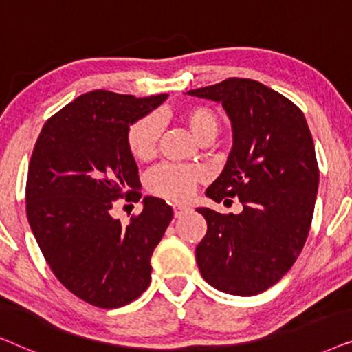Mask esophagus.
<instances>
[{
    "label": "esophagus",
    "mask_w": 352,
    "mask_h": 352,
    "mask_svg": "<svg viewBox=\"0 0 352 352\" xmlns=\"http://www.w3.org/2000/svg\"><path fill=\"white\" fill-rule=\"evenodd\" d=\"M173 211H175V216H176V218H179V216L186 214V213H189V211H190V206H187V205H181V204H176V205H173Z\"/></svg>",
    "instance_id": "esophagus-1"
}]
</instances>
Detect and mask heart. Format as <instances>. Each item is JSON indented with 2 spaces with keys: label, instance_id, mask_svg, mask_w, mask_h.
<instances>
[{
  "label": "heart",
  "instance_id": "obj_1",
  "mask_svg": "<svg viewBox=\"0 0 352 352\" xmlns=\"http://www.w3.org/2000/svg\"><path fill=\"white\" fill-rule=\"evenodd\" d=\"M181 122L189 128L197 141L214 139L219 131V117L213 109L206 105H192L182 110ZM158 139H160V122L153 115L136 120L126 129V146L131 155L139 162H147L155 157ZM204 173L194 166L162 165L148 175V189L152 194L168 200H187L195 190L197 182Z\"/></svg>",
  "mask_w": 352,
  "mask_h": 352
}]
</instances>
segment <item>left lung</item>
I'll return each mask as SVG.
<instances>
[{
  "instance_id": "obj_1",
  "label": "left lung",
  "mask_w": 352,
  "mask_h": 352,
  "mask_svg": "<svg viewBox=\"0 0 352 352\" xmlns=\"http://www.w3.org/2000/svg\"><path fill=\"white\" fill-rule=\"evenodd\" d=\"M187 94L223 104L232 123V151L206 197L218 204L239 197L243 205L239 214L197 208L208 226L197 264L219 292L258 295L285 276L309 234L319 187L309 126L292 100L250 78Z\"/></svg>"
}]
</instances>
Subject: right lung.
I'll return each mask as SVG.
<instances>
[{"label": "right lung", "mask_w": 352, "mask_h": 352, "mask_svg": "<svg viewBox=\"0 0 352 352\" xmlns=\"http://www.w3.org/2000/svg\"><path fill=\"white\" fill-rule=\"evenodd\" d=\"M166 98L81 94L47 120L33 148L25 189L32 232L62 285L93 306L122 307L151 283L152 253L173 208L146 197L128 226L110 210L131 194L141 199L126 129Z\"/></svg>", "instance_id": "1"}]
</instances>
